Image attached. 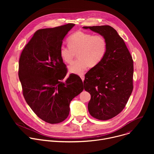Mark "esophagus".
<instances>
[{"label": "esophagus", "instance_id": "1", "mask_svg": "<svg viewBox=\"0 0 154 154\" xmlns=\"http://www.w3.org/2000/svg\"><path fill=\"white\" fill-rule=\"evenodd\" d=\"M80 78H81L83 82V80H84V79H85V76H84L83 75H80Z\"/></svg>", "mask_w": 154, "mask_h": 154}]
</instances>
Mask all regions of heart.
Here are the masks:
<instances>
[{
    "instance_id": "obj_1",
    "label": "heart",
    "mask_w": 154,
    "mask_h": 154,
    "mask_svg": "<svg viewBox=\"0 0 154 154\" xmlns=\"http://www.w3.org/2000/svg\"><path fill=\"white\" fill-rule=\"evenodd\" d=\"M67 41L68 46L62 45L60 55L65 63H70L77 54L79 58L69 66L68 69L79 75H83L90 65L94 67L99 64L106 52V40L100 34L78 31L69 36Z\"/></svg>"
}]
</instances>
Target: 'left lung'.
Listing matches in <instances>:
<instances>
[{"instance_id": "left-lung-1", "label": "left lung", "mask_w": 154, "mask_h": 154, "mask_svg": "<svg viewBox=\"0 0 154 154\" xmlns=\"http://www.w3.org/2000/svg\"><path fill=\"white\" fill-rule=\"evenodd\" d=\"M103 35L106 52L99 64L85 74V90L91 94L90 114L99 120L118 115L133 91L134 61L123 39L109 26L83 27Z\"/></svg>"}]
</instances>
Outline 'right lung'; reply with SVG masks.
Instances as JSON below:
<instances>
[{
	"instance_id": "right-lung-1",
	"label": "right lung",
	"mask_w": 154,
	"mask_h": 154,
	"mask_svg": "<svg viewBox=\"0 0 154 154\" xmlns=\"http://www.w3.org/2000/svg\"><path fill=\"white\" fill-rule=\"evenodd\" d=\"M74 26L69 23L37 30L20 56L18 75L24 99L33 112L49 124L68 118L71 101L84 88L82 80L75 74L63 81L67 68L60 48Z\"/></svg>"
}]
</instances>
